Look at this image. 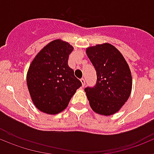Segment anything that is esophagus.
Masks as SVG:
<instances>
[{"label":"esophagus","instance_id":"34e87169","mask_svg":"<svg viewBox=\"0 0 154 154\" xmlns=\"http://www.w3.org/2000/svg\"><path fill=\"white\" fill-rule=\"evenodd\" d=\"M80 81H81L82 82V87H84V85H85V79H80Z\"/></svg>","mask_w":154,"mask_h":154}]
</instances>
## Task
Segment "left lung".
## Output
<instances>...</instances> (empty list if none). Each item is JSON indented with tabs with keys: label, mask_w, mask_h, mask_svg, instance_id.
Masks as SVG:
<instances>
[{
	"label": "left lung",
	"mask_w": 154,
	"mask_h": 154,
	"mask_svg": "<svg viewBox=\"0 0 154 154\" xmlns=\"http://www.w3.org/2000/svg\"><path fill=\"white\" fill-rule=\"evenodd\" d=\"M86 55L97 75L96 85L85 89L89 105L99 115H112L122 108L131 93L129 65L120 51L109 43L87 48Z\"/></svg>",
	"instance_id": "1"
}]
</instances>
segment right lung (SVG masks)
I'll list each match as a JSON object with an SVG mask.
<instances>
[{
	"mask_svg": "<svg viewBox=\"0 0 154 154\" xmlns=\"http://www.w3.org/2000/svg\"><path fill=\"white\" fill-rule=\"evenodd\" d=\"M73 47L61 39L45 46L36 55L27 73V85L36 108L45 113L55 115L69 105L82 85L68 65Z\"/></svg>",
	"mask_w": 154,
	"mask_h": 154,
	"instance_id": "obj_1",
	"label": "right lung"
}]
</instances>
